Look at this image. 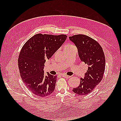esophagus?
Masks as SVG:
<instances>
[{
	"label": "esophagus",
	"instance_id": "34e87169",
	"mask_svg": "<svg viewBox=\"0 0 121 121\" xmlns=\"http://www.w3.org/2000/svg\"><path fill=\"white\" fill-rule=\"evenodd\" d=\"M62 77H63V78H71V76H69L67 75H65V74H63V75H62Z\"/></svg>",
	"mask_w": 121,
	"mask_h": 121
}]
</instances>
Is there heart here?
I'll return each instance as SVG.
<instances>
[{
    "label": "heart",
    "instance_id": "1",
    "mask_svg": "<svg viewBox=\"0 0 121 121\" xmlns=\"http://www.w3.org/2000/svg\"><path fill=\"white\" fill-rule=\"evenodd\" d=\"M72 45H68V46H66V47H70V46H72Z\"/></svg>",
    "mask_w": 121,
    "mask_h": 121
}]
</instances>
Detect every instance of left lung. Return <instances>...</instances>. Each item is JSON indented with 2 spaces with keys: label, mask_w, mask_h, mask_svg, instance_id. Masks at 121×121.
<instances>
[{
  "label": "left lung",
  "mask_w": 121,
  "mask_h": 121,
  "mask_svg": "<svg viewBox=\"0 0 121 121\" xmlns=\"http://www.w3.org/2000/svg\"><path fill=\"white\" fill-rule=\"evenodd\" d=\"M78 48L81 60L88 65L84 78H81L79 85L72 91L79 95L91 92L101 81L104 73L106 59L99 43L88 36L78 34L69 37Z\"/></svg>",
  "instance_id": "8db88e82"
}]
</instances>
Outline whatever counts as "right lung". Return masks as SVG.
Instances as JSON below:
<instances>
[{
    "label": "right lung",
    "instance_id": "obj_1",
    "mask_svg": "<svg viewBox=\"0 0 121 121\" xmlns=\"http://www.w3.org/2000/svg\"><path fill=\"white\" fill-rule=\"evenodd\" d=\"M66 35L37 34L28 40L19 54L18 66L23 82L35 95L45 97L53 92L56 76L44 75V64L65 43Z\"/></svg>",
    "mask_w": 121,
    "mask_h": 121
}]
</instances>
